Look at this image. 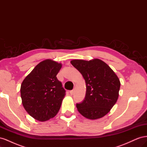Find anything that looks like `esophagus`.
<instances>
[{
	"mask_svg": "<svg viewBox=\"0 0 147 147\" xmlns=\"http://www.w3.org/2000/svg\"><path fill=\"white\" fill-rule=\"evenodd\" d=\"M74 92H75V91L74 90H72V91H70V95H73L74 94Z\"/></svg>",
	"mask_w": 147,
	"mask_h": 147,
	"instance_id": "esophagus-1",
	"label": "esophagus"
}]
</instances>
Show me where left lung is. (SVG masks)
Listing matches in <instances>:
<instances>
[{"label":"left lung","mask_w":147,"mask_h":147,"mask_svg":"<svg viewBox=\"0 0 147 147\" xmlns=\"http://www.w3.org/2000/svg\"><path fill=\"white\" fill-rule=\"evenodd\" d=\"M70 63L82 74L86 85L84 100L76 105L78 111L88 119L103 117L117 101L119 78L107 64L99 59L89 61L75 59Z\"/></svg>","instance_id":"1"}]
</instances>
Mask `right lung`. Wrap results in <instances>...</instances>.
I'll return each mask as SVG.
<instances>
[{
	"label": "right lung",
	"mask_w": 147,
	"mask_h": 147,
	"mask_svg": "<svg viewBox=\"0 0 147 147\" xmlns=\"http://www.w3.org/2000/svg\"><path fill=\"white\" fill-rule=\"evenodd\" d=\"M61 64L50 59L35 67L21 86L24 108L31 117L40 121L55 117L59 112L65 90L56 75Z\"/></svg>",
	"instance_id": "obj_1"
}]
</instances>
